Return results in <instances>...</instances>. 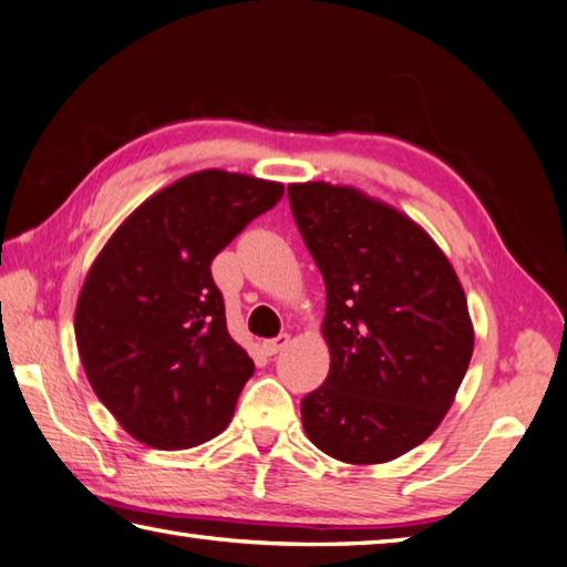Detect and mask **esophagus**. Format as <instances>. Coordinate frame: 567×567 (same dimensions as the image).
I'll list each match as a JSON object with an SVG mask.
<instances>
[{
	"label": "esophagus",
	"instance_id": "esophagus-1",
	"mask_svg": "<svg viewBox=\"0 0 567 567\" xmlns=\"http://www.w3.org/2000/svg\"><path fill=\"white\" fill-rule=\"evenodd\" d=\"M288 340H291V338H288V334H276V338L261 342V350H264V354H269V357L271 354H279L288 344Z\"/></svg>",
	"mask_w": 567,
	"mask_h": 567
}]
</instances>
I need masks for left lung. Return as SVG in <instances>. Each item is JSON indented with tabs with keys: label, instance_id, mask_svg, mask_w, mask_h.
Instances as JSON below:
<instances>
[{
	"label": "left lung",
	"instance_id": "left-lung-1",
	"mask_svg": "<svg viewBox=\"0 0 567 567\" xmlns=\"http://www.w3.org/2000/svg\"><path fill=\"white\" fill-rule=\"evenodd\" d=\"M288 203L328 296L330 372L300 401L306 435L350 465L396 460L441 425L467 372L465 291L394 207L320 181L291 183Z\"/></svg>",
	"mask_w": 567,
	"mask_h": 567
}]
</instances>
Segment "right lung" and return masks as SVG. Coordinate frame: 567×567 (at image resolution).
I'll use <instances>...</instances> for the list:
<instances>
[{
  "instance_id": "right-lung-1",
  "label": "right lung",
  "mask_w": 567,
  "mask_h": 567,
  "mask_svg": "<svg viewBox=\"0 0 567 567\" xmlns=\"http://www.w3.org/2000/svg\"><path fill=\"white\" fill-rule=\"evenodd\" d=\"M281 195V183L245 173H190L138 205L90 267L75 308L80 362L138 443L193 447L233 421L254 362L229 338L210 264Z\"/></svg>"
}]
</instances>
